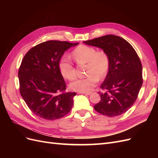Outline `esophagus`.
<instances>
[{
    "label": "esophagus",
    "mask_w": 158,
    "mask_h": 158,
    "mask_svg": "<svg viewBox=\"0 0 158 158\" xmlns=\"http://www.w3.org/2000/svg\"><path fill=\"white\" fill-rule=\"evenodd\" d=\"M80 94H83L85 95H90L91 94V92H80Z\"/></svg>",
    "instance_id": "obj_1"
}]
</instances>
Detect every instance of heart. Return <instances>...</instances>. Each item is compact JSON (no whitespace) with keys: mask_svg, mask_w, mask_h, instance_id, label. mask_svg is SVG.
Segmentation results:
<instances>
[{"mask_svg":"<svg viewBox=\"0 0 158 158\" xmlns=\"http://www.w3.org/2000/svg\"><path fill=\"white\" fill-rule=\"evenodd\" d=\"M73 58L78 64H87L86 77L77 79L70 84L74 91L89 92L98 81L108 73L110 60L103 51L96 52L95 48L87 45H79L73 52ZM59 70L64 78L72 80L76 76L75 69L69 56H63L59 62Z\"/></svg>","mask_w":158,"mask_h":158,"instance_id":"b5f03b06","label":"heart"}]
</instances>
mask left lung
<instances>
[{"label": "left lung", "instance_id": "1", "mask_svg": "<svg viewBox=\"0 0 158 158\" xmlns=\"http://www.w3.org/2000/svg\"><path fill=\"white\" fill-rule=\"evenodd\" d=\"M103 50L108 55L110 66L98 92L100 101L94 108L100 114L115 117L126 113L135 102L143 85V68L136 51L125 39L115 35L83 41Z\"/></svg>", "mask_w": 158, "mask_h": 158}]
</instances>
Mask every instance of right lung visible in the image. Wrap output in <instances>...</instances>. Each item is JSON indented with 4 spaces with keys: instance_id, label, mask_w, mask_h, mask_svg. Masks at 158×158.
Here are the masks:
<instances>
[{
    "instance_id": "obj_1",
    "label": "right lung",
    "mask_w": 158,
    "mask_h": 158,
    "mask_svg": "<svg viewBox=\"0 0 158 158\" xmlns=\"http://www.w3.org/2000/svg\"><path fill=\"white\" fill-rule=\"evenodd\" d=\"M79 43L48 41L31 49L18 71L20 94L33 113L47 120L65 116L71 110L75 92H65L59 70L64 52Z\"/></svg>"
}]
</instances>
